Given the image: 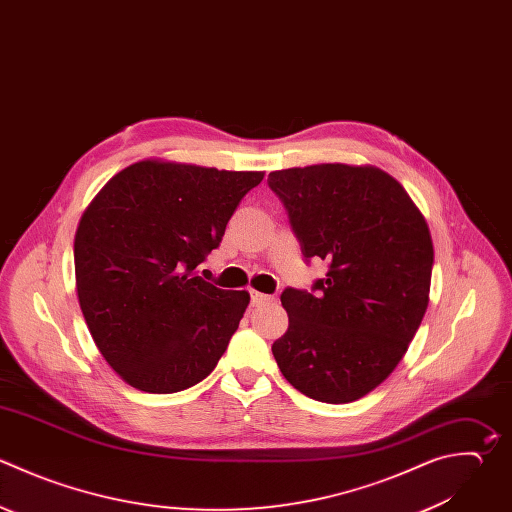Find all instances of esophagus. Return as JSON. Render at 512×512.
I'll use <instances>...</instances> for the list:
<instances>
[{
    "instance_id": "obj_1",
    "label": "esophagus",
    "mask_w": 512,
    "mask_h": 512,
    "mask_svg": "<svg viewBox=\"0 0 512 512\" xmlns=\"http://www.w3.org/2000/svg\"><path fill=\"white\" fill-rule=\"evenodd\" d=\"M270 300H272V296H266V294L256 292V290L250 292V304H252V306H262V304H266V302H270Z\"/></svg>"
}]
</instances>
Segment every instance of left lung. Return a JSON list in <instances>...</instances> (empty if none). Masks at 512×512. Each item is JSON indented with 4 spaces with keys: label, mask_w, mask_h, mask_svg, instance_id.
Masks as SVG:
<instances>
[{
    "label": "left lung",
    "mask_w": 512,
    "mask_h": 512,
    "mask_svg": "<svg viewBox=\"0 0 512 512\" xmlns=\"http://www.w3.org/2000/svg\"><path fill=\"white\" fill-rule=\"evenodd\" d=\"M304 260H326L310 290L280 296L288 330L272 344L302 394L354 402L402 360L428 306L432 240L404 188L372 166L318 164L268 176Z\"/></svg>",
    "instance_id": "8db88e82"
}]
</instances>
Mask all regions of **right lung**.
Instances as JSON below:
<instances>
[{"label":"right lung","mask_w":512,"mask_h":512,"mask_svg":"<svg viewBox=\"0 0 512 512\" xmlns=\"http://www.w3.org/2000/svg\"><path fill=\"white\" fill-rule=\"evenodd\" d=\"M262 172L138 162L84 212L78 298L96 346L134 388L172 394L218 364L250 302L196 274Z\"/></svg>","instance_id":"obj_1"}]
</instances>
